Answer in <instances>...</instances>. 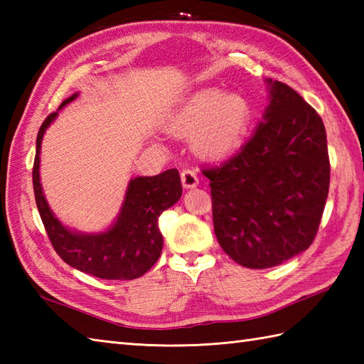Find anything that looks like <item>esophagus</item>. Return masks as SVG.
<instances>
[{"mask_svg":"<svg viewBox=\"0 0 364 364\" xmlns=\"http://www.w3.org/2000/svg\"><path fill=\"white\" fill-rule=\"evenodd\" d=\"M181 183L183 186L186 189H191V188H196L198 184V176L197 173L194 172V170H189V168H184L181 172Z\"/></svg>","mask_w":364,"mask_h":364,"instance_id":"obj_1","label":"esophagus"}]
</instances>
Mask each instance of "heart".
Returning <instances> with one entry per match:
<instances>
[{"mask_svg":"<svg viewBox=\"0 0 364 364\" xmlns=\"http://www.w3.org/2000/svg\"><path fill=\"white\" fill-rule=\"evenodd\" d=\"M252 122V106L239 94L202 90L189 98L168 122L176 134L192 136L198 154L227 156L241 145Z\"/></svg>","mask_w":364,"mask_h":364,"instance_id":"1","label":"heart"}]
</instances>
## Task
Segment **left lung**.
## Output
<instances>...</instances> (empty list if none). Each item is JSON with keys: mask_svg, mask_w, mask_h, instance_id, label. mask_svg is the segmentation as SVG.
Returning a JSON list of instances; mask_svg holds the SVG:
<instances>
[{"mask_svg": "<svg viewBox=\"0 0 364 364\" xmlns=\"http://www.w3.org/2000/svg\"><path fill=\"white\" fill-rule=\"evenodd\" d=\"M269 106L253 136L210 178L214 233L237 264L267 269L314 241L330 186L323 122L288 84L266 80Z\"/></svg>", "mask_w": 364, "mask_h": 364, "instance_id": "1", "label": "left lung"}]
</instances>
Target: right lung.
Segmentation results:
<instances>
[{
	"label": "right lung",
	"instance_id": "1",
	"mask_svg": "<svg viewBox=\"0 0 364 364\" xmlns=\"http://www.w3.org/2000/svg\"><path fill=\"white\" fill-rule=\"evenodd\" d=\"M78 97L64 100L59 109ZM58 117L51 112L37 133L33 186L38 214L54 250L68 266L103 280H134L153 267L162 252L158 219L181 197V180L176 168L156 176H136L129 181L119 218L103 233L86 235L64 227L50 210L43 196L41 175V144L46 128Z\"/></svg>",
	"mask_w": 364,
	"mask_h": 364
}]
</instances>
